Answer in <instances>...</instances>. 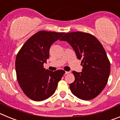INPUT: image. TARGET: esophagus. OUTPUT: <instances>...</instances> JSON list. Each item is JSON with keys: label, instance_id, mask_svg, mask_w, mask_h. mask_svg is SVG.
I'll list each match as a JSON object with an SVG mask.
<instances>
[{"label": "esophagus", "instance_id": "34e87169", "mask_svg": "<svg viewBox=\"0 0 120 120\" xmlns=\"http://www.w3.org/2000/svg\"><path fill=\"white\" fill-rule=\"evenodd\" d=\"M70 73V71H65V75H67V74H68V73Z\"/></svg>", "mask_w": 120, "mask_h": 120}]
</instances>
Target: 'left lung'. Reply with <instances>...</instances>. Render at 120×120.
<instances>
[{
	"label": "left lung",
	"mask_w": 120,
	"mask_h": 120,
	"mask_svg": "<svg viewBox=\"0 0 120 120\" xmlns=\"http://www.w3.org/2000/svg\"><path fill=\"white\" fill-rule=\"evenodd\" d=\"M69 43L83 67L80 73L73 71L75 81L70 89L75 96L89 100L100 94L108 82L111 66L106 53L100 41L88 33H66L60 39Z\"/></svg>",
	"instance_id": "obj_1"
}]
</instances>
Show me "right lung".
<instances>
[{
	"instance_id": "1",
	"label": "right lung",
	"mask_w": 120,
	"mask_h": 120,
	"mask_svg": "<svg viewBox=\"0 0 120 120\" xmlns=\"http://www.w3.org/2000/svg\"><path fill=\"white\" fill-rule=\"evenodd\" d=\"M64 32L39 31L23 44L17 55V79L23 93L35 101H43L55 93L65 71H52L44 68L49 58L51 45L61 38Z\"/></svg>"
}]
</instances>
